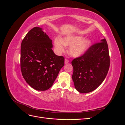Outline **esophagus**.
Returning <instances> with one entry per match:
<instances>
[{
	"mask_svg": "<svg viewBox=\"0 0 125 125\" xmlns=\"http://www.w3.org/2000/svg\"><path fill=\"white\" fill-rule=\"evenodd\" d=\"M69 60H68V59H66L65 60V64H66V63H68L69 62Z\"/></svg>",
	"mask_w": 125,
	"mask_h": 125,
	"instance_id": "obj_1",
	"label": "esophagus"
}]
</instances>
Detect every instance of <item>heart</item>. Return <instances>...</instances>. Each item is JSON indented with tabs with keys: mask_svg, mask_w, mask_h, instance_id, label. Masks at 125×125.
<instances>
[{
	"mask_svg": "<svg viewBox=\"0 0 125 125\" xmlns=\"http://www.w3.org/2000/svg\"><path fill=\"white\" fill-rule=\"evenodd\" d=\"M89 40L83 39L81 36L70 35L60 39L56 38L54 40V45L57 52L61 54L65 51V46H69V55L73 57L77 58L83 55L90 45Z\"/></svg>",
	"mask_w": 125,
	"mask_h": 125,
	"instance_id": "obj_1",
	"label": "heart"
}]
</instances>
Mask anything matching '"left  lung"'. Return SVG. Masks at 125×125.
<instances>
[{
    "instance_id": "obj_1",
    "label": "left lung",
    "mask_w": 125,
    "mask_h": 125,
    "mask_svg": "<svg viewBox=\"0 0 125 125\" xmlns=\"http://www.w3.org/2000/svg\"><path fill=\"white\" fill-rule=\"evenodd\" d=\"M71 64L73 68L72 78L75 89L81 93L95 90L104 80L109 68L106 39L91 46L82 56L74 59Z\"/></svg>"
}]
</instances>
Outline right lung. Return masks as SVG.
<instances>
[{
	"mask_svg": "<svg viewBox=\"0 0 125 125\" xmlns=\"http://www.w3.org/2000/svg\"><path fill=\"white\" fill-rule=\"evenodd\" d=\"M52 47V40L39 27L30 30L22 41V74L26 83L36 90L50 89L64 65L65 59L55 55Z\"/></svg>",
	"mask_w": 125,
	"mask_h": 125,
	"instance_id": "add662e5",
	"label": "right lung"
}]
</instances>
